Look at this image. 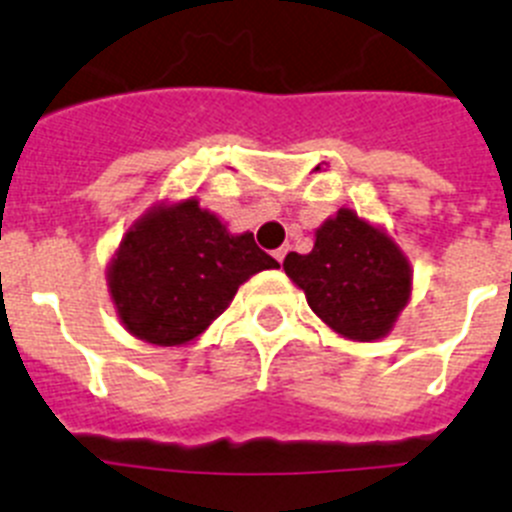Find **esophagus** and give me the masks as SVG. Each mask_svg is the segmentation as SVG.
Wrapping results in <instances>:
<instances>
[{
    "instance_id": "esophagus-1",
    "label": "esophagus",
    "mask_w": 512,
    "mask_h": 512,
    "mask_svg": "<svg viewBox=\"0 0 512 512\" xmlns=\"http://www.w3.org/2000/svg\"><path fill=\"white\" fill-rule=\"evenodd\" d=\"M287 253H289V246L277 248V251H274V259H277L279 264H284V256H287Z\"/></svg>"
}]
</instances>
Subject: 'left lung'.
Listing matches in <instances>:
<instances>
[{"label": "left lung", "mask_w": 512, "mask_h": 512, "mask_svg": "<svg viewBox=\"0 0 512 512\" xmlns=\"http://www.w3.org/2000/svg\"><path fill=\"white\" fill-rule=\"evenodd\" d=\"M287 277L307 305L351 341L387 336L410 297V264L400 248L351 210L325 220L310 253H289Z\"/></svg>", "instance_id": "8db88e82"}]
</instances>
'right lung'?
Masks as SVG:
<instances>
[{"instance_id": "right-lung-1", "label": "right lung", "mask_w": 512, "mask_h": 512, "mask_svg": "<svg viewBox=\"0 0 512 512\" xmlns=\"http://www.w3.org/2000/svg\"><path fill=\"white\" fill-rule=\"evenodd\" d=\"M253 233L230 235L197 200L156 207L125 233L110 266L122 325L156 346L197 338L256 271L277 269Z\"/></svg>"}]
</instances>
